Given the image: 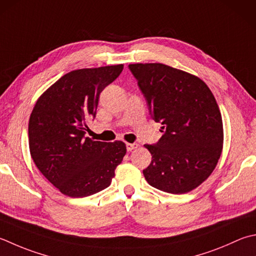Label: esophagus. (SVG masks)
Segmentation results:
<instances>
[{
    "label": "esophagus",
    "mask_w": 256,
    "mask_h": 256,
    "mask_svg": "<svg viewBox=\"0 0 256 256\" xmlns=\"http://www.w3.org/2000/svg\"><path fill=\"white\" fill-rule=\"evenodd\" d=\"M138 148V143H126V148L128 152H131V151H133V150Z\"/></svg>",
    "instance_id": "1"
}]
</instances>
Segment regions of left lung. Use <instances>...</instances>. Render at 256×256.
Returning <instances> with one entry per match:
<instances>
[{
    "label": "left lung",
    "mask_w": 256,
    "mask_h": 256,
    "mask_svg": "<svg viewBox=\"0 0 256 256\" xmlns=\"http://www.w3.org/2000/svg\"><path fill=\"white\" fill-rule=\"evenodd\" d=\"M155 122L164 134L145 144L152 161L143 170L151 186L172 194L196 188L214 171L223 148V122L201 78L162 63L130 64Z\"/></svg>",
    "instance_id": "1"
}]
</instances>
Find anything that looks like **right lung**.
Masks as SVG:
<instances>
[{"label": "right lung", "instance_id": "obj_1", "mask_svg": "<svg viewBox=\"0 0 256 256\" xmlns=\"http://www.w3.org/2000/svg\"><path fill=\"white\" fill-rule=\"evenodd\" d=\"M123 71V64L75 70L52 84L35 103L28 121L33 161L60 192L85 198L110 186L126 146L85 138L100 94Z\"/></svg>", "mask_w": 256, "mask_h": 256}]
</instances>
